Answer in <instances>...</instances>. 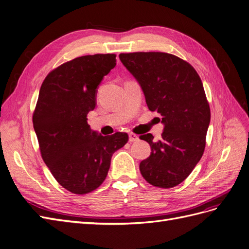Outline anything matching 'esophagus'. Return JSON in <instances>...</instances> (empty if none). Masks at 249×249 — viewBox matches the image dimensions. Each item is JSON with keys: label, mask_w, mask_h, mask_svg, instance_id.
Segmentation results:
<instances>
[{"label": "esophagus", "mask_w": 249, "mask_h": 249, "mask_svg": "<svg viewBox=\"0 0 249 249\" xmlns=\"http://www.w3.org/2000/svg\"><path fill=\"white\" fill-rule=\"evenodd\" d=\"M138 140H139V137L137 136L136 134H133V133L129 134V141L130 142H136Z\"/></svg>", "instance_id": "34e87169"}]
</instances>
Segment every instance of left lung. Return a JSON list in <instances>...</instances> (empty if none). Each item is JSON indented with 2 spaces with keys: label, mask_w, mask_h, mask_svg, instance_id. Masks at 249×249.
<instances>
[{
  "label": "left lung",
  "mask_w": 249,
  "mask_h": 249,
  "mask_svg": "<svg viewBox=\"0 0 249 249\" xmlns=\"http://www.w3.org/2000/svg\"><path fill=\"white\" fill-rule=\"evenodd\" d=\"M140 84L147 107L162 116V139L140 136L152 147L141 161L142 177L155 187H176L190 175L206 147L211 119L202 82L194 67L168 53L136 52L119 55Z\"/></svg>",
  "instance_id": "8db88e82"
}]
</instances>
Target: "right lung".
Returning <instances> with one entry per match:
<instances>
[{"instance_id":"right-lung-1","label":"right lung","mask_w":249,"mask_h":249,"mask_svg":"<svg viewBox=\"0 0 249 249\" xmlns=\"http://www.w3.org/2000/svg\"><path fill=\"white\" fill-rule=\"evenodd\" d=\"M115 65V54L74 58L50 71L40 87L33 126L42 160L73 194L97 189L108 175L112 155L129 141L126 133L102 136L87 124L96 88Z\"/></svg>"}]
</instances>
